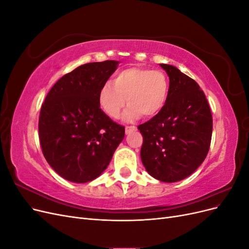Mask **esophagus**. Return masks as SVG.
I'll use <instances>...</instances> for the list:
<instances>
[{
    "label": "esophagus",
    "mask_w": 249,
    "mask_h": 249,
    "mask_svg": "<svg viewBox=\"0 0 249 249\" xmlns=\"http://www.w3.org/2000/svg\"><path fill=\"white\" fill-rule=\"evenodd\" d=\"M136 129H137V127L134 126V125L125 126V134H126V135L130 134V133H132V132H134V131H136Z\"/></svg>",
    "instance_id": "obj_1"
}]
</instances>
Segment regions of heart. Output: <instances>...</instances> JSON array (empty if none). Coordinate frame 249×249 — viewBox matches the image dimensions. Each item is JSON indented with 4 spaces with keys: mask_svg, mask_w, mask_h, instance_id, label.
Returning a JSON list of instances; mask_svg holds the SVG:
<instances>
[{
    "mask_svg": "<svg viewBox=\"0 0 249 249\" xmlns=\"http://www.w3.org/2000/svg\"><path fill=\"white\" fill-rule=\"evenodd\" d=\"M168 91V80L162 71L129 67L115 74L113 84L104 83L99 90L97 101L109 117L117 118L127 99L130 105L124 117L131 122L142 114L152 117L160 113L166 105Z\"/></svg>",
    "mask_w": 249,
    "mask_h": 249,
    "instance_id": "obj_1",
    "label": "heart"
}]
</instances>
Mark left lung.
I'll list each match as a JSON object with an SVG mask.
<instances>
[{"label": "left lung", "instance_id": "1", "mask_svg": "<svg viewBox=\"0 0 249 249\" xmlns=\"http://www.w3.org/2000/svg\"><path fill=\"white\" fill-rule=\"evenodd\" d=\"M169 77L163 110L138 126L143 136L141 161L153 178L165 183L182 180L208 155L213 120L200 87L176 66L160 64Z\"/></svg>", "mask_w": 249, "mask_h": 249}]
</instances>
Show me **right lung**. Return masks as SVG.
<instances>
[{"label": "right lung", "instance_id": "1", "mask_svg": "<svg viewBox=\"0 0 249 249\" xmlns=\"http://www.w3.org/2000/svg\"><path fill=\"white\" fill-rule=\"evenodd\" d=\"M119 64L115 60L83 64L52 87L39 115V140L50 166L73 183L93 180L108 167L124 137L102 111L99 90Z\"/></svg>", "mask_w": 249, "mask_h": 249}]
</instances>
